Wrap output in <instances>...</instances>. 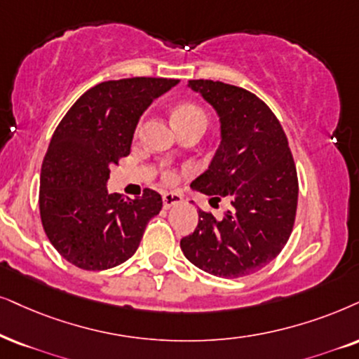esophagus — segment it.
<instances>
[{
	"label": "esophagus",
	"instance_id": "obj_1",
	"mask_svg": "<svg viewBox=\"0 0 359 359\" xmlns=\"http://www.w3.org/2000/svg\"><path fill=\"white\" fill-rule=\"evenodd\" d=\"M162 201H164V208H170L177 203H182V195L179 192H164L162 194Z\"/></svg>",
	"mask_w": 359,
	"mask_h": 359
}]
</instances>
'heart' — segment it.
I'll use <instances>...</instances> for the list:
<instances>
[{
  "label": "heart",
  "instance_id": "heart-1",
  "mask_svg": "<svg viewBox=\"0 0 359 359\" xmlns=\"http://www.w3.org/2000/svg\"><path fill=\"white\" fill-rule=\"evenodd\" d=\"M172 119H174L177 127L192 124L207 126V114L203 112V109L190 102H184L180 104V106H177L174 109V112H172ZM164 179L167 182H172V180L175 179V174L172 170H167L164 172Z\"/></svg>",
  "mask_w": 359,
  "mask_h": 359
}]
</instances>
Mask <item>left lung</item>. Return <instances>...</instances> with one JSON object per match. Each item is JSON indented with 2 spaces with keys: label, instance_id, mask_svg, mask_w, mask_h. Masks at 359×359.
Segmentation results:
<instances>
[{
  "label": "left lung",
  "instance_id": "left-lung-1",
  "mask_svg": "<svg viewBox=\"0 0 359 359\" xmlns=\"http://www.w3.org/2000/svg\"><path fill=\"white\" fill-rule=\"evenodd\" d=\"M215 109L220 146L190 187L229 198L222 219L198 210L194 233L180 240L189 262L220 278L255 273L276 258L292 235L298 177L288 139L271 109L250 90L210 79L189 81Z\"/></svg>",
  "mask_w": 359,
  "mask_h": 359
}]
</instances>
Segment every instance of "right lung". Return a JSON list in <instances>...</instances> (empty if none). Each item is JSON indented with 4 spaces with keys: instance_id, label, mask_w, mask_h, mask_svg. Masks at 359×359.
<instances>
[{
    "instance_id": "obj_1",
    "label": "right lung",
    "mask_w": 359,
    "mask_h": 359,
    "mask_svg": "<svg viewBox=\"0 0 359 359\" xmlns=\"http://www.w3.org/2000/svg\"><path fill=\"white\" fill-rule=\"evenodd\" d=\"M179 79L106 81L81 96L54 130L41 167L39 213L59 255L83 270H107L129 260L162 197L109 194L111 165L130 152L135 126L154 99Z\"/></svg>"
}]
</instances>
